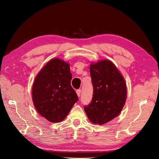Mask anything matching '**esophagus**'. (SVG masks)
Here are the masks:
<instances>
[{
  "mask_svg": "<svg viewBox=\"0 0 159 159\" xmlns=\"http://www.w3.org/2000/svg\"><path fill=\"white\" fill-rule=\"evenodd\" d=\"M80 93H81V90H76V94H77L78 97H80Z\"/></svg>",
  "mask_w": 159,
  "mask_h": 159,
  "instance_id": "obj_1",
  "label": "esophagus"
}]
</instances>
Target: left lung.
<instances>
[{
	"label": "left lung",
	"mask_w": 159,
	"mask_h": 159,
	"mask_svg": "<svg viewBox=\"0 0 159 159\" xmlns=\"http://www.w3.org/2000/svg\"><path fill=\"white\" fill-rule=\"evenodd\" d=\"M90 72L93 95L84 110L94 124H105L120 114L125 103V80L114 64L107 60L91 64Z\"/></svg>",
	"instance_id": "8db88e82"
}]
</instances>
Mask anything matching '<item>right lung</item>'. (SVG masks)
Here are the masks:
<instances>
[{
  "label": "right lung",
  "mask_w": 159,
  "mask_h": 159,
  "mask_svg": "<svg viewBox=\"0 0 159 159\" xmlns=\"http://www.w3.org/2000/svg\"><path fill=\"white\" fill-rule=\"evenodd\" d=\"M71 79L69 64L58 58L48 61L36 76L32 88L34 107L50 122L62 121L79 100Z\"/></svg>",
  "instance_id": "obj_1"
}]
</instances>
